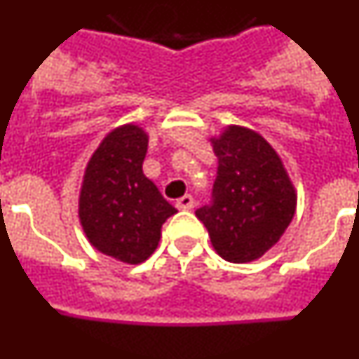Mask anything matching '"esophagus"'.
Here are the masks:
<instances>
[{
	"mask_svg": "<svg viewBox=\"0 0 359 359\" xmlns=\"http://www.w3.org/2000/svg\"><path fill=\"white\" fill-rule=\"evenodd\" d=\"M194 207V198L192 196H183V198H180L176 201V208L177 210H190V208Z\"/></svg>",
	"mask_w": 359,
	"mask_h": 359,
	"instance_id": "obj_1",
	"label": "esophagus"
}]
</instances>
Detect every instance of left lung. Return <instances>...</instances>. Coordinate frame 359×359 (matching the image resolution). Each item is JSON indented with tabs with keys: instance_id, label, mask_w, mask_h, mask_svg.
<instances>
[{
	"instance_id": "left-lung-1",
	"label": "left lung",
	"mask_w": 359,
	"mask_h": 359,
	"mask_svg": "<svg viewBox=\"0 0 359 359\" xmlns=\"http://www.w3.org/2000/svg\"><path fill=\"white\" fill-rule=\"evenodd\" d=\"M217 156L212 203L196 210L224 261L244 264L271 250L297 212V190L264 136L226 126L210 138Z\"/></svg>"
}]
</instances>
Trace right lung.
Listing matches in <instances>:
<instances>
[{"label": "right lung", "mask_w": 359, "mask_h": 359, "mask_svg": "<svg viewBox=\"0 0 359 359\" xmlns=\"http://www.w3.org/2000/svg\"><path fill=\"white\" fill-rule=\"evenodd\" d=\"M147 144L136 123L107 133L86 165L79 194V221L91 246L126 264L147 261L161 224L177 212L144 174Z\"/></svg>", "instance_id": "right-lung-1"}]
</instances>
